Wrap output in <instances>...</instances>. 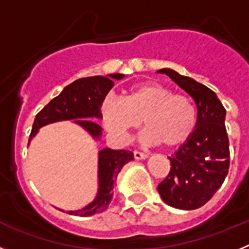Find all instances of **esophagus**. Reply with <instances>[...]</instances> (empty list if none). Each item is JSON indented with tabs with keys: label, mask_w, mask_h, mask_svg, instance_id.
<instances>
[{
	"label": "esophagus",
	"mask_w": 249,
	"mask_h": 249,
	"mask_svg": "<svg viewBox=\"0 0 249 249\" xmlns=\"http://www.w3.org/2000/svg\"><path fill=\"white\" fill-rule=\"evenodd\" d=\"M133 156H135L136 160H146V158H148V155H146V153H142V152H138V151L133 152Z\"/></svg>",
	"instance_id": "obj_1"
}]
</instances>
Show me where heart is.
<instances>
[{"label": "heart", "mask_w": 249, "mask_h": 249, "mask_svg": "<svg viewBox=\"0 0 249 249\" xmlns=\"http://www.w3.org/2000/svg\"><path fill=\"white\" fill-rule=\"evenodd\" d=\"M103 126L118 142H127L140 127L146 131L142 141L148 146L163 144L176 148L190 140L197 126V109L190 98L175 94L160 83H140L128 89L122 100L107 97L101 103Z\"/></svg>", "instance_id": "heart-1"}]
</instances>
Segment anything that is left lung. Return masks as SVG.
Here are the masks:
<instances>
[{"mask_svg":"<svg viewBox=\"0 0 249 249\" xmlns=\"http://www.w3.org/2000/svg\"><path fill=\"white\" fill-rule=\"evenodd\" d=\"M163 73L190 94L197 107V126L186 143L179 146L171 160V172L158 184L160 198L177 210L199 208L213 197L230 168V144L224 126L226 109L217 94L207 86L175 70Z\"/></svg>","mask_w":249,"mask_h":249,"instance_id":"obj_1","label":"left lung"}]
</instances>
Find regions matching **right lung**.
I'll return each instance as SVG.
<instances>
[{
    "instance_id": "add662e5",
    "label": "right lung",
    "mask_w": 249,
    "mask_h": 249,
    "mask_svg": "<svg viewBox=\"0 0 249 249\" xmlns=\"http://www.w3.org/2000/svg\"><path fill=\"white\" fill-rule=\"evenodd\" d=\"M124 74L121 73L85 77L66 86L57 97L37 113L30 142L42 127L61 121H73V123L82 127L94 141H101L102 127L93 120H101V103L114 86L113 80H122ZM131 160H133V153L126 149H112L108 147L101 149L98 152L97 162V193L93 201L83 208L67 211V213L89 217L107 210L113 198L118 173L123 166Z\"/></svg>"
}]
</instances>
